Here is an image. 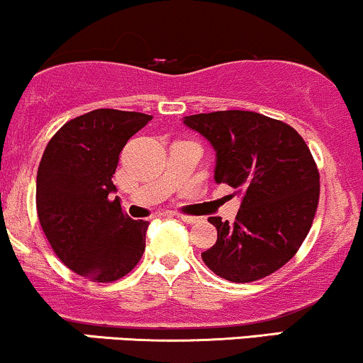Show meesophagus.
<instances>
[{"label":"esophagus","instance_id":"34e87169","mask_svg":"<svg viewBox=\"0 0 363 363\" xmlns=\"http://www.w3.org/2000/svg\"><path fill=\"white\" fill-rule=\"evenodd\" d=\"M179 216V220H182V222L184 223H198L199 222V218H196V216H187V215H177Z\"/></svg>","mask_w":363,"mask_h":363}]
</instances>
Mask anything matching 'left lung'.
<instances>
[{"instance_id": "8db88e82", "label": "left lung", "mask_w": 363, "mask_h": 363, "mask_svg": "<svg viewBox=\"0 0 363 363\" xmlns=\"http://www.w3.org/2000/svg\"><path fill=\"white\" fill-rule=\"evenodd\" d=\"M182 123L215 150V182L240 194L235 222L210 216L218 239L201 252L215 274L234 283L268 277L286 264L311 230L319 172L302 136L252 111L186 116Z\"/></svg>"}]
</instances>
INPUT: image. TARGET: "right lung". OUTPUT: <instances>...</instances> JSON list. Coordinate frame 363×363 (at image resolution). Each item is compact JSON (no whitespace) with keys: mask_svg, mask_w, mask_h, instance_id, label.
I'll return each mask as SVG.
<instances>
[{"mask_svg":"<svg viewBox=\"0 0 363 363\" xmlns=\"http://www.w3.org/2000/svg\"><path fill=\"white\" fill-rule=\"evenodd\" d=\"M152 116L97 109L52 136L37 170V215L56 256L91 281L109 283L138 264L148 222L123 213L112 199L124 145Z\"/></svg>","mask_w":363,"mask_h":363,"instance_id":"right-lung-1","label":"right lung"}]
</instances>
